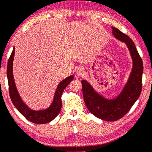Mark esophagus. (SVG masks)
<instances>
[{
	"mask_svg": "<svg viewBox=\"0 0 152 152\" xmlns=\"http://www.w3.org/2000/svg\"><path fill=\"white\" fill-rule=\"evenodd\" d=\"M85 69L83 67L81 66H79L76 68V74L78 76H82L84 75V74H85Z\"/></svg>",
	"mask_w": 152,
	"mask_h": 152,
	"instance_id": "esophagus-1",
	"label": "esophagus"
}]
</instances>
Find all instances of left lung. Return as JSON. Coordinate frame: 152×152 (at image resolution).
<instances>
[{"label": "left lung", "mask_w": 152, "mask_h": 152, "mask_svg": "<svg viewBox=\"0 0 152 152\" xmlns=\"http://www.w3.org/2000/svg\"><path fill=\"white\" fill-rule=\"evenodd\" d=\"M113 34L117 39L125 43L132 59V69L128 82L118 96L106 99L94 90L87 80H83L82 89L84 101L91 113L104 121H115L125 115L139 98L142 89L143 65L133 41L112 26Z\"/></svg>", "instance_id": "obj_1"}]
</instances>
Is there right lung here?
<instances>
[{"instance_id": "add662e5", "label": "right lung", "mask_w": 152, "mask_h": 152, "mask_svg": "<svg viewBox=\"0 0 152 152\" xmlns=\"http://www.w3.org/2000/svg\"><path fill=\"white\" fill-rule=\"evenodd\" d=\"M15 54V48L13 47V51L9 58L7 63V75L9 90H10V96L13 105L15 106L19 111L25 118L33 123L37 124H44L49 123L55 118L59 114L61 109L62 102L61 95L63 91L66 88L69 83L74 78L73 75L67 77L64 80L61 82L56 88L55 94H54L53 102L51 105L46 109L34 110L24 102L21 97L19 95L15 83L13 79V61Z\"/></svg>"}]
</instances>
